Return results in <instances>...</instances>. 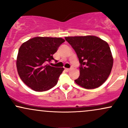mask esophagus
Instances as JSON below:
<instances>
[{"label":"esophagus","mask_w":128,"mask_h":128,"mask_svg":"<svg viewBox=\"0 0 128 128\" xmlns=\"http://www.w3.org/2000/svg\"><path fill=\"white\" fill-rule=\"evenodd\" d=\"M71 69H72L71 68H65V70L66 72H69L70 70H71Z\"/></svg>","instance_id":"34e87169"}]
</instances>
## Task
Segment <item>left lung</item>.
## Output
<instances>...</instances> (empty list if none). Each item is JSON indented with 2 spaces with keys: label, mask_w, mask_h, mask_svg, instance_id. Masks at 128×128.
<instances>
[{
  "label": "left lung",
  "mask_w": 128,
  "mask_h": 128,
  "mask_svg": "<svg viewBox=\"0 0 128 128\" xmlns=\"http://www.w3.org/2000/svg\"><path fill=\"white\" fill-rule=\"evenodd\" d=\"M66 40L74 50L80 63V75L74 80L86 89L99 87L111 73L113 58L108 44L97 36H68Z\"/></svg>",
  "instance_id": "obj_1"
}]
</instances>
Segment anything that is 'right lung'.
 Instances as JSON below:
<instances>
[{
  "instance_id": "obj_1",
  "label": "right lung",
  "mask_w": 128,
  "mask_h": 128,
  "mask_svg": "<svg viewBox=\"0 0 128 128\" xmlns=\"http://www.w3.org/2000/svg\"><path fill=\"white\" fill-rule=\"evenodd\" d=\"M64 42L61 38L37 36L22 44L17 55V68L26 86L36 92H44L56 84L64 68L47 63L55 60L53 55Z\"/></svg>"
}]
</instances>
